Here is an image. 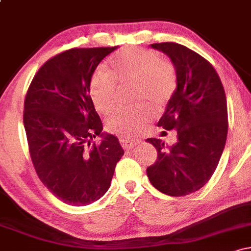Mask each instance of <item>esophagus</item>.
Returning a JSON list of instances; mask_svg holds the SVG:
<instances>
[{"label": "esophagus", "instance_id": "esophagus-1", "mask_svg": "<svg viewBox=\"0 0 251 251\" xmlns=\"http://www.w3.org/2000/svg\"><path fill=\"white\" fill-rule=\"evenodd\" d=\"M140 143V140L138 139H131V138H120V144H122L123 149L125 150H132L138 144Z\"/></svg>", "mask_w": 251, "mask_h": 251}]
</instances>
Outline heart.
I'll return each mask as SVG.
<instances>
[{
    "mask_svg": "<svg viewBox=\"0 0 251 251\" xmlns=\"http://www.w3.org/2000/svg\"><path fill=\"white\" fill-rule=\"evenodd\" d=\"M118 82L134 83L135 102H150L162 107L174 96L177 88V72L169 60L159 54L140 47L126 48L111 60L109 70L99 67L94 72L89 93L97 111L111 113L117 106ZM152 117L149 105L131 109H119L107 119V129L123 138H131L143 131Z\"/></svg>",
    "mask_w": 251,
    "mask_h": 251,
    "instance_id": "obj_1",
    "label": "heart"
}]
</instances>
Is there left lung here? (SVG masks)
Here are the masks:
<instances>
[{"instance_id": "8db88e82", "label": "left lung", "mask_w": 251, "mask_h": 251, "mask_svg": "<svg viewBox=\"0 0 251 251\" xmlns=\"http://www.w3.org/2000/svg\"><path fill=\"white\" fill-rule=\"evenodd\" d=\"M151 47L166 54L177 72V88L158 122L177 131V143L146 139L157 150L146 174L155 189L179 197L203 188L217 168L227 134L226 92L211 63L196 51L175 42Z\"/></svg>"}]
</instances>
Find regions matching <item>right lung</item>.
Here are the masks:
<instances>
[{"label":"right lung","mask_w":251,"mask_h":251,"mask_svg":"<svg viewBox=\"0 0 251 251\" xmlns=\"http://www.w3.org/2000/svg\"><path fill=\"white\" fill-rule=\"evenodd\" d=\"M118 47L73 48L37 71L25 100L24 125L40 180L70 205H88L107 192L124 150L103 133L89 96L94 71ZM102 138L99 144L91 140Z\"/></svg>","instance_id":"obj_1"}]
</instances>
